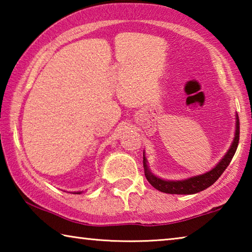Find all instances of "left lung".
Wrapping results in <instances>:
<instances>
[{
  "label": "left lung",
  "instance_id": "left-lung-1",
  "mask_svg": "<svg viewBox=\"0 0 252 252\" xmlns=\"http://www.w3.org/2000/svg\"><path fill=\"white\" fill-rule=\"evenodd\" d=\"M239 133H240V130H239V118L238 114H236V131H234L232 143L222 159L216 164L215 168L209 170V171L202 174H198V176L183 179V180H164V179L157 177L149 168L148 160L143 152V168L147 180L157 190L170 194H194L202 190H206L207 188L212 186L213 183L218 180L219 177L223 173L230 162H231L238 148Z\"/></svg>",
  "mask_w": 252,
  "mask_h": 252
}]
</instances>
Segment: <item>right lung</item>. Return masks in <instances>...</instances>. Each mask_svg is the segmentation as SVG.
I'll list each match as a JSON object with an SVG mask.
<instances>
[{"label": "right lung", "mask_w": 252, "mask_h": 252, "mask_svg": "<svg viewBox=\"0 0 252 252\" xmlns=\"http://www.w3.org/2000/svg\"><path fill=\"white\" fill-rule=\"evenodd\" d=\"M74 193H76V194H80V193H82V191H76V192H74Z\"/></svg>", "instance_id": "add662e5"}]
</instances>
